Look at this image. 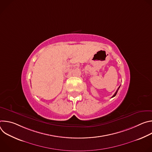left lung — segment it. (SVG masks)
Masks as SVG:
<instances>
[{"label": "left lung", "mask_w": 152, "mask_h": 152, "mask_svg": "<svg viewBox=\"0 0 152 152\" xmlns=\"http://www.w3.org/2000/svg\"><path fill=\"white\" fill-rule=\"evenodd\" d=\"M120 86H119V87H118V89H117V91H116V92H115V94H114V95H113V97H115V96H116V94H117V92H118V90H119V88H120Z\"/></svg>", "instance_id": "1"}]
</instances>
